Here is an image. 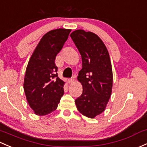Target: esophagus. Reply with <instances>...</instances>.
Wrapping results in <instances>:
<instances>
[{"label": "esophagus", "instance_id": "obj_1", "mask_svg": "<svg viewBox=\"0 0 147 147\" xmlns=\"http://www.w3.org/2000/svg\"><path fill=\"white\" fill-rule=\"evenodd\" d=\"M67 82H68L69 84H70V83H72V82H74V79H73V78L69 79L68 81H67Z\"/></svg>", "mask_w": 147, "mask_h": 147}]
</instances>
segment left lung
I'll list each match as a JSON object with an SVG mask.
<instances>
[{
    "mask_svg": "<svg viewBox=\"0 0 147 147\" xmlns=\"http://www.w3.org/2000/svg\"><path fill=\"white\" fill-rule=\"evenodd\" d=\"M82 57V68L78 80L82 95L75 100L80 113L94 118L106 109L111 96L113 71L107 48L96 34L78 29L69 35Z\"/></svg>",
    "mask_w": 147,
    "mask_h": 147,
    "instance_id": "8db88e82",
    "label": "left lung"
}]
</instances>
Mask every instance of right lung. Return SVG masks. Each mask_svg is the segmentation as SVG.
Instances as JSON below:
<instances>
[{"mask_svg":"<svg viewBox=\"0 0 147 147\" xmlns=\"http://www.w3.org/2000/svg\"><path fill=\"white\" fill-rule=\"evenodd\" d=\"M71 29H56L43 36L26 69L24 91L31 109L46 115L57 109L64 94L65 82L58 77L55 60L67 41Z\"/></svg>","mask_w":147,"mask_h":147,"instance_id":"1","label":"right lung"}]
</instances>
